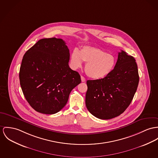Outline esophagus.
Segmentation results:
<instances>
[{
  "mask_svg": "<svg viewBox=\"0 0 158 158\" xmlns=\"http://www.w3.org/2000/svg\"><path fill=\"white\" fill-rule=\"evenodd\" d=\"M85 78L83 76H81V81L82 82H85Z\"/></svg>",
  "mask_w": 158,
  "mask_h": 158,
  "instance_id": "esophagus-1",
  "label": "esophagus"
}]
</instances>
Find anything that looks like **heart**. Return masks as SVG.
Segmentation results:
<instances>
[{"label":"heart","instance_id":"obj_1","mask_svg":"<svg viewBox=\"0 0 158 158\" xmlns=\"http://www.w3.org/2000/svg\"><path fill=\"white\" fill-rule=\"evenodd\" d=\"M82 61L86 63V74L94 79H100L107 76L116 64V59L113 55L90 46H85L80 51L74 49L72 52L70 64L73 69L81 67Z\"/></svg>","mask_w":158,"mask_h":158}]
</instances>
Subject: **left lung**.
Returning <instances> with one entry per match:
<instances>
[{"label": "left lung", "instance_id": "1", "mask_svg": "<svg viewBox=\"0 0 158 158\" xmlns=\"http://www.w3.org/2000/svg\"><path fill=\"white\" fill-rule=\"evenodd\" d=\"M138 83L135 58L122 50L114 69L107 76L86 81V106L98 118L108 120L116 117L131 104Z\"/></svg>", "mask_w": 158, "mask_h": 158}]
</instances>
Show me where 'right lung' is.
<instances>
[{
    "label": "right lung",
    "instance_id": "add662e5",
    "mask_svg": "<svg viewBox=\"0 0 158 158\" xmlns=\"http://www.w3.org/2000/svg\"><path fill=\"white\" fill-rule=\"evenodd\" d=\"M69 49L61 38L41 39L25 53L20 84L25 98L37 112L57 113L81 82L79 74L69 67Z\"/></svg>",
    "mask_w": 158,
    "mask_h": 158
}]
</instances>
